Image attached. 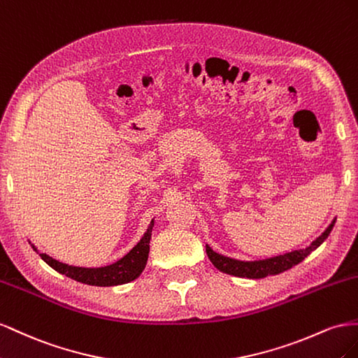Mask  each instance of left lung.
<instances>
[{
	"label": "left lung",
	"instance_id": "8db88e82",
	"mask_svg": "<svg viewBox=\"0 0 358 358\" xmlns=\"http://www.w3.org/2000/svg\"><path fill=\"white\" fill-rule=\"evenodd\" d=\"M336 219L330 223V227L327 228L321 236L312 241L309 248L300 249V250H294L285 255H279V257L268 258V259H262V261H238V259H232L228 257H223V255H219L210 249L207 246V255L210 261L213 262L214 267L220 270L222 273H227L231 275H237V278H248V279H262L267 278V275H274L287 271L292 268L294 265L300 264L304 258H308V255H310L316 248H320L322 241L330 236V232L334 227Z\"/></svg>",
	"mask_w": 358,
	"mask_h": 358
}]
</instances>
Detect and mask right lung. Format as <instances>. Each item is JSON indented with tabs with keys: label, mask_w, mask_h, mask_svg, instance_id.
<instances>
[{
	"label": "right lung",
	"mask_w": 358,
	"mask_h": 358,
	"mask_svg": "<svg viewBox=\"0 0 358 358\" xmlns=\"http://www.w3.org/2000/svg\"><path fill=\"white\" fill-rule=\"evenodd\" d=\"M155 222L151 220L150 228L142 240L131 249L124 258H121L115 264L108 265L101 268H83V267H71V265L55 261L46 253H38L49 267L55 271L66 274L67 278L75 279L87 285H94V287H115V285L129 283L135 280L138 275L145 268L148 253H150V240L151 229Z\"/></svg>",
	"instance_id": "1"
}]
</instances>
